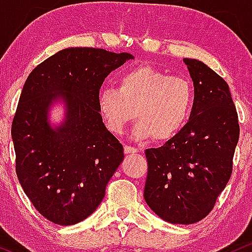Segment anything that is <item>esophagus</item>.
<instances>
[{
  "mask_svg": "<svg viewBox=\"0 0 252 252\" xmlns=\"http://www.w3.org/2000/svg\"><path fill=\"white\" fill-rule=\"evenodd\" d=\"M124 150H125V154H137L138 152V149H135L133 146H129V145H125Z\"/></svg>",
  "mask_w": 252,
  "mask_h": 252,
  "instance_id": "esophagus-1",
  "label": "esophagus"
}]
</instances>
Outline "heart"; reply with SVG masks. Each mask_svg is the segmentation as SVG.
<instances>
[{
  "instance_id": "b5f03b06",
  "label": "heart",
  "mask_w": 252,
  "mask_h": 252,
  "mask_svg": "<svg viewBox=\"0 0 252 252\" xmlns=\"http://www.w3.org/2000/svg\"><path fill=\"white\" fill-rule=\"evenodd\" d=\"M194 102V88L188 78L169 76L150 65L127 70L119 77L118 88L104 86L97 94L98 111L113 134H123L137 115L135 139L154 137L158 143L183 131Z\"/></svg>"
}]
</instances>
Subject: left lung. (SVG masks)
Here are the masks:
<instances>
[{
  "label": "left lung",
  "instance_id": "obj_1",
  "mask_svg": "<svg viewBox=\"0 0 252 252\" xmlns=\"http://www.w3.org/2000/svg\"><path fill=\"white\" fill-rule=\"evenodd\" d=\"M194 82L188 125L148 159L144 199L171 224H194L213 210L232 174L239 139L238 114L224 78L197 59L185 58Z\"/></svg>",
  "mask_w": 252,
  "mask_h": 252
}]
</instances>
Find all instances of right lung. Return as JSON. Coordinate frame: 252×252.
Listing matches in <instances>:
<instances>
[{"label":"right lung","mask_w":252,"mask_h":252,"mask_svg":"<svg viewBox=\"0 0 252 252\" xmlns=\"http://www.w3.org/2000/svg\"><path fill=\"white\" fill-rule=\"evenodd\" d=\"M134 57L69 47L42 62L25 82L12 125L16 175L35 210L55 224H77L95 212L124 159L104 126L97 94L113 70ZM64 119L49 121L53 103Z\"/></svg>","instance_id":"1"}]
</instances>
